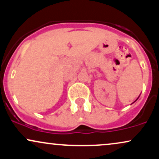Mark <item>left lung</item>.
<instances>
[{
    "label": "left lung",
    "mask_w": 159,
    "mask_h": 159,
    "mask_svg": "<svg viewBox=\"0 0 159 159\" xmlns=\"http://www.w3.org/2000/svg\"><path fill=\"white\" fill-rule=\"evenodd\" d=\"M139 97H140V96H138V98H139ZM138 98H137V99L135 100V101H134V102H135L137 101V100H138ZM134 102H133V103H134Z\"/></svg>",
    "instance_id": "1"
}]
</instances>
